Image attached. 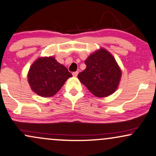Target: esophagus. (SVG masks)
<instances>
[{
    "instance_id": "34e87169",
    "label": "esophagus",
    "mask_w": 156,
    "mask_h": 156,
    "mask_svg": "<svg viewBox=\"0 0 156 156\" xmlns=\"http://www.w3.org/2000/svg\"><path fill=\"white\" fill-rule=\"evenodd\" d=\"M78 71H76V72H73V76H74V77H77V76H78Z\"/></svg>"
}]
</instances>
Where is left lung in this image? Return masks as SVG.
<instances>
[{
	"label": "left lung",
	"mask_w": 156,
	"mask_h": 156,
	"mask_svg": "<svg viewBox=\"0 0 156 156\" xmlns=\"http://www.w3.org/2000/svg\"><path fill=\"white\" fill-rule=\"evenodd\" d=\"M85 64L87 68L78 78L90 92L98 98H104L117 90L122 71L108 51L101 48L89 55Z\"/></svg>",
	"instance_id": "left-lung-1"
}]
</instances>
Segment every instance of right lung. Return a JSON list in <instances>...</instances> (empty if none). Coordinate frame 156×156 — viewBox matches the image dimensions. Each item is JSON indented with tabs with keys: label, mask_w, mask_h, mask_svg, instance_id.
<instances>
[{
	"label": "right lung",
	"mask_w": 156,
	"mask_h": 156,
	"mask_svg": "<svg viewBox=\"0 0 156 156\" xmlns=\"http://www.w3.org/2000/svg\"><path fill=\"white\" fill-rule=\"evenodd\" d=\"M72 74L54 57H42L32 64L28 81L34 92L44 98L56 94Z\"/></svg>",
	"instance_id": "obj_1"
}]
</instances>
